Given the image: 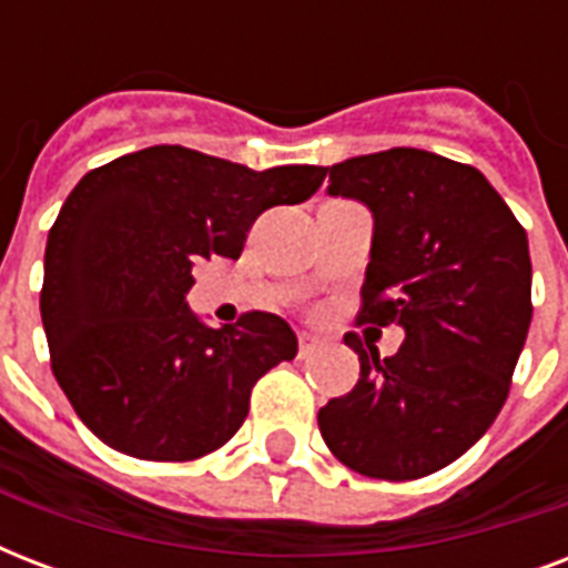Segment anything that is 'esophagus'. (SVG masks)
Returning <instances> with one entry per match:
<instances>
[{"label": "esophagus", "mask_w": 568, "mask_h": 568, "mask_svg": "<svg viewBox=\"0 0 568 568\" xmlns=\"http://www.w3.org/2000/svg\"><path fill=\"white\" fill-rule=\"evenodd\" d=\"M321 347V342L315 336H310V333H301V359H310L315 351Z\"/></svg>", "instance_id": "1"}]
</instances>
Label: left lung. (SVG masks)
Masks as SVG:
<instances>
[{"mask_svg": "<svg viewBox=\"0 0 568 568\" xmlns=\"http://www.w3.org/2000/svg\"><path fill=\"white\" fill-rule=\"evenodd\" d=\"M329 194L374 212L356 324L406 333L395 356L347 333L359 379L321 406L338 463L377 480H418L475 445L510 395L528 338V232L471 164L395 146L333 164Z\"/></svg>", "mask_w": 568, "mask_h": 568, "instance_id": "left-lung-1", "label": "left lung"}]
</instances>
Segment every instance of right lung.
I'll use <instances>...</instances> for the list:
<instances>
[{
    "mask_svg": "<svg viewBox=\"0 0 568 568\" xmlns=\"http://www.w3.org/2000/svg\"><path fill=\"white\" fill-rule=\"evenodd\" d=\"M324 168L250 171L189 146H146L93 168L47 239L40 318L75 415L109 448L153 463L212 454L250 392L297 354L280 315L205 327L185 303L194 265L239 258L256 217L310 200Z\"/></svg>",
    "mask_w": 568,
    "mask_h": 568,
    "instance_id": "1",
    "label": "right lung"
}]
</instances>
